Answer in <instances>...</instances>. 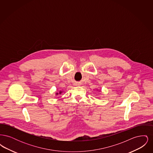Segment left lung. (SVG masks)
Listing matches in <instances>:
<instances>
[{
	"instance_id": "obj_1",
	"label": "left lung",
	"mask_w": 153,
	"mask_h": 153,
	"mask_svg": "<svg viewBox=\"0 0 153 153\" xmlns=\"http://www.w3.org/2000/svg\"><path fill=\"white\" fill-rule=\"evenodd\" d=\"M97 90H98V89H97ZM99 92H100V91H99Z\"/></svg>"
}]
</instances>
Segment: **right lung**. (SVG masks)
<instances>
[{"instance_id":"obj_1","label":"right lung","mask_w":153,"mask_h":153,"mask_svg":"<svg viewBox=\"0 0 153 153\" xmlns=\"http://www.w3.org/2000/svg\"><path fill=\"white\" fill-rule=\"evenodd\" d=\"M62 91H59V94H58V93H57H57H56V95H58V94H59V95H61V94H62Z\"/></svg>"}]
</instances>
